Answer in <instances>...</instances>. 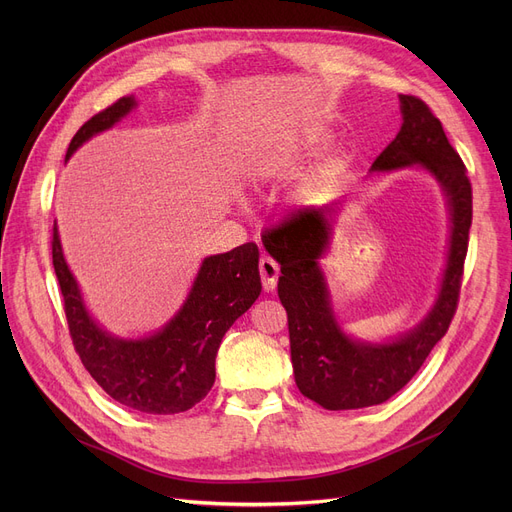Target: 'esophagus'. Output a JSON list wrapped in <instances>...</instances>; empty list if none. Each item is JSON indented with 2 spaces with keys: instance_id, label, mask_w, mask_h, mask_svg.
Here are the masks:
<instances>
[{
  "instance_id": "obj_1",
  "label": "esophagus",
  "mask_w": 512,
  "mask_h": 512,
  "mask_svg": "<svg viewBox=\"0 0 512 512\" xmlns=\"http://www.w3.org/2000/svg\"><path fill=\"white\" fill-rule=\"evenodd\" d=\"M259 276H261V282H263V290L272 292L278 284L280 265L272 257H261L259 259Z\"/></svg>"
}]
</instances>
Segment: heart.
Masks as SVG:
<instances>
[{
	"instance_id": "obj_1",
	"label": "heart",
	"mask_w": 512,
	"mask_h": 512,
	"mask_svg": "<svg viewBox=\"0 0 512 512\" xmlns=\"http://www.w3.org/2000/svg\"><path fill=\"white\" fill-rule=\"evenodd\" d=\"M326 141H328V134L326 132H309L307 139H305V147L309 151H317Z\"/></svg>"
}]
</instances>
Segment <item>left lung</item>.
Returning a JSON list of instances; mask_svg holds the SVG:
<instances>
[{
	"instance_id": "1",
	"label": "left lung",
	"mask_w": 512,
	"mask_h": 512,
	"mask_svg": "<svg viewBox=\"0 0 512 512\" xmlns=\"http://www.w3.org/2000/svg\"><path fill=\"white\" fill-rule=\"evenodd\" d=\"M398 99L402 126L369 172L425 170L442 188L450 213L448 257L438 299L419 324L386 342H365L344 334L319 267L342 203L305 207L276 228L270 245H265L282 272L278 297L288 313L294 382L328 411L382 405L405 388L446 334L459 303L473 218L471 182L432 110L413 95Z\"/></svg>"
}]
</instances>
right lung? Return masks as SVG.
Here are the masks:
<instances>
[{
    "mask_svg": "<svg viewBox=\"0 0 512 512\" xmlns=\"http://www.w3.org/2000/svg\"><path fill=\"white\" fill-rule=\"evenodd\" d=\"M134 107L137 99L128 95L95 114L74 134L66 159ZM51 255L80 361L116 402L139 413L174 415L203 400L215 382V355L224 334L261 292L259 249L247 242L203 259L186 301L164 328L145 338H118L91 317L64 259L58 224H53Z\"/></svg>",
    "mask_w": 512,
    "mask_h": 512,
    "instance_id": "1",
    "label": "right lung"
}]
</instances>
